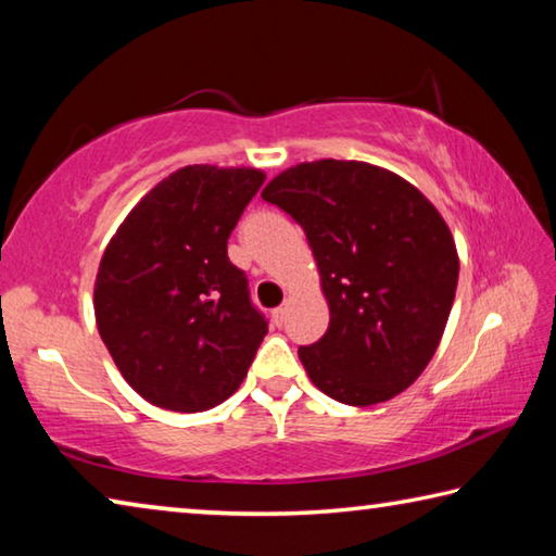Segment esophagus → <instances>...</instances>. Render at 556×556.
Wrapping results in <instances>:
<instances>
[{
	"label": "esophagus",
	"instance_id": "34e87169",
	"mask_svg": "<svg viewBox=\"0 0 556 556\" xmlns=\"http://www.w3.org/2000/svg\"><path fill=\"white\" fill-rule=\"evenodd\" d=\"M287 314H289L287 304H285V306H277L275 312H271V321H275V326H277V328L285 326V321H287Z\"/></svg>",
	"mask_w": 556,
	"mask_h": 556
}]
</instances>
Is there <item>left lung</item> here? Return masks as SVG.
<instances>
[{
    "instance_id": "left-lung-1",
    "label": "left lung",
    "mask_w": 556,
    "mask_h": 556,
    "mask_svg": "<svg viewBox=\"0 0 556 556\" xmlns=\"http://www.w3.org/2000/svg\"><path fill=\"white\" fill-rule=\"evenodd\" d=\"M262 199L306 232L331 308L299 357L318 390L351 407L394 397L419 378L456 296L458 255L417 188L365 162L299 164Z\"/></svg>"
}]
</instances>
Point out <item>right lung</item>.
Returning <instances> with one entry per match:
<instances>
[{"label": "right lung", "instance_id": "right-lung-1", "mask_svg": "<svg viewBox=\"0 0 556 556\" xmlns=\"http://www.w3.org/2000/svg\"><path fill=\"white\" fill-rule=\"evenodd\" d=\"M257 168L195 164L152 188L110 240L96 279L102 343L131 388L172 412L230 397L267 336L228 238Z\"/></svg>", "mask_w": 556, "mask_h": 556}]
</instances>
